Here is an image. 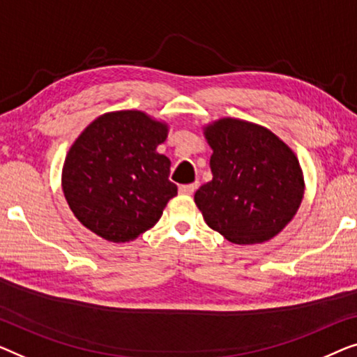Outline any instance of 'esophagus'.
Returning <instances> with one entry per match:
<instances>
[{"label": "esophagus", "instance_id": "obj_1", "mask_svg": "<svg viewBox=\"0 0 357 357\" xmlns=\"http://www.w3.org/2000/svg\"><path fill=\"white\" fill-rule=\"evenodd\" d=\"M195 189H197V183H192V184H183L179 185V192L181 194H185V195H190L195 192Z\"/></svg>", "mask_w": 357, "mask_h": 357}]
</instances>
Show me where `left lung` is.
<instances>
[{
  "mask_svg": "<svg viewBox=\"0 0 357 357\" xmlns=\"http://www.w3.org/2000/svg\"><path fill=\"white\" fill-rule=\"evenodd\" d=\"M213 178L194 195L205 223L234 244H260L277 236L304 199L296 153L272 130L239 118L205 124Z\"/></svg>",
  "mask_w": 357,
  "mask_h": 357,
  "instance_id": "obj_1",
  "label": "left lung"
}]
</instances>
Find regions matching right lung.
I'll list each match as a JSON object with an SVG mask.
<instances>
[{"mask_svg":"<svg viewBox=\"0 0 357 357\" xmlns=\"http://www.w3.org/2000/svg\"><path fill=\"white\" fill-rule=\"evenodd\" d=\"M169 124L139 109L100 114L68 150L64 199L80 225L109 243H129L162 218L178 194L157 147Z\"/></svg>","mask_w":357,"mask_h":357,"instance_id":"1","label":"right lung"}]
</instances>
